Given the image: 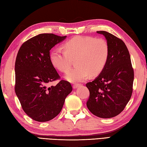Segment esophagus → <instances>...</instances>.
<instances>
[{
    "mask_svg": "<svg viewBox=\"0 0 147 147\" xmlns=\"http://www.w3.org/2000/svg\"><path fill=\"white\" fill-rule=\"evenodd\" d=\"M80 85V84H76V85H74L73 86V88H74V89H76V88H77Z\"/></svg>",
    "mask_w": 147,
    "mask_h": 147,
    "instance_id": "esophagus-1",
    "label": "esophagus"
}]
</instances>
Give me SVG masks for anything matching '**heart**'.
Here are the masks:
<instances>
[{
    "mask_svg": "<svg viewBox=\"0 0 147 147\" xmlns=\"http://www.w3.org/2000/svg\"><path fill=\"white\" fill-rule=\"evenodd\" d=\"M63 48L64 50L54 48L51 51L50 60L57 69L67 73L71 67L72 60L76 59L77 67L65 76L73 83L85 81L90 74L93 76L99 74L108 58V45L102 39L76 36L65 42Z\"/></svg>",
    "mask_w": 147,
    "mask_h": 147,
    "instance_id": "obj_1",
    "label": "heart"
}]
</instances>
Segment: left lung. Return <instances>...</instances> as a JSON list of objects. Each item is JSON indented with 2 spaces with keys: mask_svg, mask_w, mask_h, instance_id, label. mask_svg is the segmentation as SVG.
<instances>
[{
  "mask_svg": "<svg viewBox=\"0 0 147 147\" xmlns=\"http://www.w3.org/2000/svg\"><path fill=\"white\" fill-rule=\"evenodd\" d=\"M105 37L108 45L107 62L94 81L86 84L90 92L87 106L92 113L109 119L120 114L133 92L134 71L125 43L106 31H97Z\"/></svg>",
  "mask_w": 147,
  "mask_h": 147,
  "instance_id": "obj_1",
  "label": "left lung"
}]
</instances>
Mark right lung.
<instances>
[{"label":"right lung","instance_id":"1","mask_svg":"<svg viewBox=\"0 0 147 147\" xmlns=\"http://www.w3.org/2000/svg\"><path fill=\"white\" fill-rule=\"evenodd\" d=\"M67 36L41 34L20 47L15 62V92L23 110L37 122H47L61 111L73 88L65 80L48 87L60 78L51 64L50 50Z\"/></svg>","mask_w":147,"mask_h":147}]
</instances>
